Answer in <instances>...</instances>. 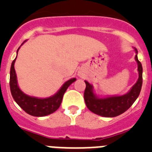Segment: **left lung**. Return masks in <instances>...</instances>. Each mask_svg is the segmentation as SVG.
Here are the masks:
<instances>
[{
  "label": "left lung",
  "instance_id": "left-lung-1",
  "mask_svg": "<svg viewBox=\"0 0 152 152\" xmlns=\"http://www.w3.org/2000/svg\"><path fill=\"white\" fill-rule=\"evenodd\" d=\"M136 53L135 60L138 64L139 78L129 91L123 95H109L101 96L96 95L94 87L88 81L84 80L86 88L84 98L86 106L94 113L103 117H115L126 112L139 96L142 86V66L138 59V51L134 48Z\"/></svg>",
  "mask_w": 152,
  "mask_h": 152
}]
</instances>
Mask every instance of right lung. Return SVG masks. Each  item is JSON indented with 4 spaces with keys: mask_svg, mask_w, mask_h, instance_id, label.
Returning <instances> with one entry per match:
<instances>
[{
    "mask_svg": "<svg viewBox=\"0 0 152 152\" xmlns=\"http://www.w3.org/2000/svg\"><path fill=\"white\" fill-rule=\"evenodd\" d=\"M26 41H24L21 44V45ZM20 48V46L17 49V53H18ZM17 57L12 62L10 72V92H11L12 96L16 103L26 113L33 116H37V117L45 116L56 112L61 105L64 94L68 89V87L76 80V78L74 77V78H71L65 81L60 88V89L54 95L49 96V97L39 98L29 96L23 92L18 85L17 74H16L15 68H14V64H15Z\"/></svg>",
    "mask_w": 152,
    "mask_h": 152,
    "instance_id": "add662e5",
    "label": "right lung"
}]
</instances>
